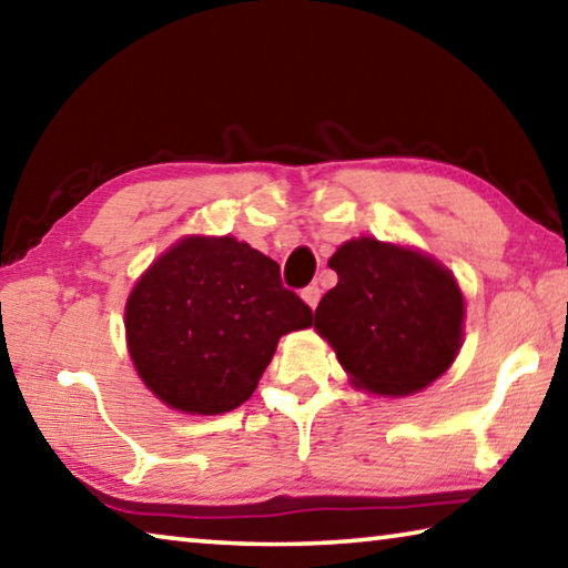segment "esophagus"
<instances>
[{"mask_svg":"<svg viewBox=\"0 0 568 568\" xmlns=\"http://www.w3.org/2000/svg\"><path fill=\"white\" fill-rule=\"evenodd\" d=\"M301 295H303V301L315 311V305H318V301H321V287L318 285H307Z\"/></svg>","mask_w":568,"mask_h":568,"instance_id":"obj_1","label":"esophagus"}]
</instances>
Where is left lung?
<instances>
[{"mask_svg": "<svg viewBox=\"0 0 568 568\" xmlns=\"http://www.w3.org/2000/svg\"><path fill=\"white\" fill-rule=\"evenodd\" d=\"M328 265L338 285L315 307V331L355 386L408 396L444 376L464 341V295L444 265L376 237L348 240Z\"/></svg>", "mask_w": 568, "mask_h": 568, "instance_id": "8db88e82", "label": "left lung"}]
</instances>
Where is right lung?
I'll use <instances>...</instances> for the list:
<instances>
[{"label": "right lung", "instance_id": "right-lung-1", "mask_svg": "<svg viewBox=\"0 0 568 568\" xmlns=\"http://www.w3.org/2000/svg\"><path fill=\"white\" fill-rule=\"evenodd\" d=\"M313 325L281 265L235 237L190 235L152 263L124 305L130 358L170 408L217 416L245 403L277 341Z\"/></svg>", "mask_w": 568, "mask_h": 568}]
</instances>
